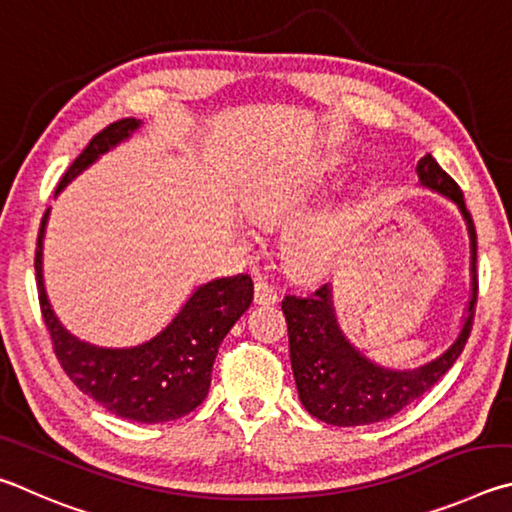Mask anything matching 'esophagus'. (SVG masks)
Masks as SVG:
<instances>
[{
  "mask_svg": "<svg viewBox=\"0 0 512 512\" xmlns=\"http://www.w3.org/2000/svg\"><path fill=\"white\" fill-rule=\"evenodd\" d=\"M279 294H276L274 285L267 279H256L254 283V301L261 303V306H270V303H276Z\"/></svg>",
  "mask_w": 512,
  "mask_h": 512,
  "instance_id": "obj_1",
  "label": "esophagus"
}]
</instances>
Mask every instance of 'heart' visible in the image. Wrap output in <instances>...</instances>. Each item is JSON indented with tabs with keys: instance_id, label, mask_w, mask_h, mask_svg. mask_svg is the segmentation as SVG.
Masks as SVG:
<instances>
[{
	"instance_id": "1",
	"label": "heart",
	"mask_w": 512,
	"mask_h": 512,
	"mask_svg": "<svg viewBox=\"0 0 512 512\" xmlns=\"http://www.w3.org/2000/svg\"><path fill=\"white\" fill-rule=\"evenodd\" d=\"M310 188L299 184H276L265 188V191L256 197L254 213L258 218L276 220L285 218V215L294 213L306 200ZM337 247V229L335 224L324 218H312L294 224L292 231L285 238V251L292 265L299 270H319L324 267L330 256L335 254Z\"/></svg>"
}]
</instances>
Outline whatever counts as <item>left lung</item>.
<instances>
[{
	"instance_id": "obj_1",
	"label": "left lung",
	"mask_w": 512,
	"mask_h": 512,
	"mask_svg": "<svg viewBox=\"0 0 512 512\" xmlns=\"http://www.w3.org/2000/svg\"><path fill=\"white\" fill-rule=\"evenodd\" d=\"M418 177L425 186L443 193L461 206L472 238V299L463 330L450 351L416 371H389L375 366L339 333L330 285H319L306 294H285L281 310L288 321L292 371L299 398L310 416L328 425H371L396 416L427 393L459 360L474 324L479 297L477 229L463 200L459 184L427 155L418 161Z\"/></svg>"
}]
</instances>
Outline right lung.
<instances>
[{
	"instance_id": "obj_1",
	"label": "right lung",
	"mask_w": 512,
	"mask_h": 512,
	"mask_svg": "<svg viewBox=\"0 0 512 512\" xmlns=\"http://www.w3.org/2000/svg\"><path fill=\"white\" fill-rule=\"evenodd\" d=\"M137 128L139 121L119 119L94 134L62 175L56 193L98 155L130 137ZM47 215L49 211H44L38 231L35 279L44 326L49 330L53 353L62 371L80 391L121 418L137 423H168L191 414L209 393L211 369L224 335L254 299V283L249 274L215 279L197 288L173 324L146 344L121 351L89 346L58 324L44 294L42 233Z\"/></svg>"
}]
</instances>
